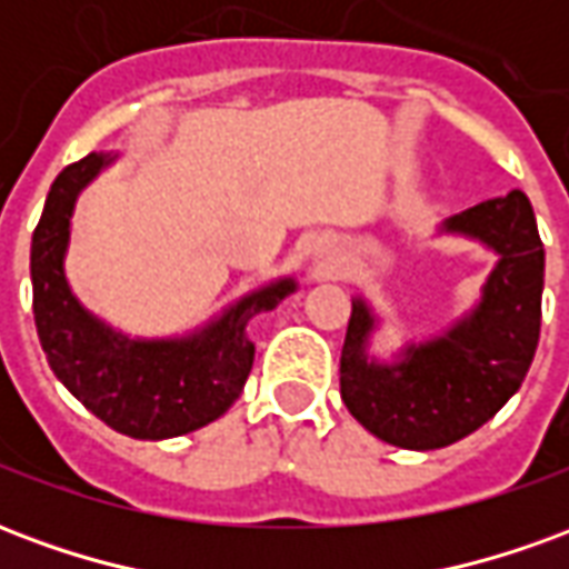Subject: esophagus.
I'll list each match as a JSON object with an SVG mask.
<instances>
[{
	"label": "esophagus",
	"mask_w": 569,
	"mask_h": 569,
	"mask_svg": "<svg viewBox=\"0 0 569 569\" xmlns=\"http://www.w3.org/2000/svg\"><path fill=\"white\" fill-rule=\"evenodd\" d=\"M329 268H332L329 261H320V264H317V273H329Z\"/></svg>",
	"instance_id": "esophagus-1"
}]
</instances>
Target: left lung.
I'll use <instances>...</instances> for the list:
<instances>
[{
	"label": "left lung",
	"instance_id": "8db88e82",
	"mask_svg": "<svg viewBox=\"0 0 569 569\" xmlns=\"http://www.w3.org/2000/svg\"><path fill=\"white\" fill-rule=\"evenodd\" d=\"M445 228L500 252L476 313L387 369L366 362L371 313L353 301L341 347L347 411L378 439L411 451L445 448L488 423L525 381L542 322L546 249L525 191L469 207Z\"/></svg>",
	"mask_w": 569,
	"mask_h": 569
}]
</instances>
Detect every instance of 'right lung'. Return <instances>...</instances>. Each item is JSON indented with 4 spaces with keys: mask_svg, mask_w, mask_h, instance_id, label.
<instances>
[{
    "mask_svg": "<svg viewBox=\"0 0 569 569\" xmlns=\"http://www.w3.org/2000/svg\"><path fill=\"white\" fill-rule=\"evenodd\" d=\"M109 163V154H84L60 170L32 231V317L48 366L69 393L106 427L130 439H173L222 418L243 390L256 347L247 322L277 308L296 283L280 280L252 292L194 338L128 341L106 329L69 292L63 252L76 194Z\"/></svg>",
    "mask_w": 569,
    "mask_h": 569,
    "instance_id": "1",
    "label": "right lung"
}]
</instances>
